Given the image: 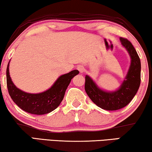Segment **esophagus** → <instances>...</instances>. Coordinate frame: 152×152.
<instances>
[{
  "mask_svg": "<svg viewBox=\"0 0 152 152\" xmlns=\"http://www.w3.org/2000/svg\"><path fill=\"white\" fill-rule=\"evenodd\" d=\"M77 69L78 71H80L81 73H82V72H83V71H84V68H83V66H81V65L78 66Z\"/></svg>",
  "mask_w": 152,
  "mask_h": 152,
  "instance_id": "esophagus-1",
  "label": "esophagus"
}]
</instances>
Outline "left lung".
Returning a JSON list of instances; mask_svg holds the SVG:
<instances>
[{"instance_id": "left-lung-1", "label": "left lung", "mask_w": 152, "mask_h": 152, "mask_svg": "<svg viewBox=\"0 0 152 152\" xmlns=\"http://www.w3.org/2000/svg\"><path fill=\"white\" fill-rule=\"evenodd\" d=\"M120 42L128 53L131 61L128 71L118 89L105 91L98 86L91 77L86 75L85 90L90 99L101 108L116 110L123 108L132 100L140 83V60L132 43L127 39L120 38Z\"/></svg>"}]
</instances>
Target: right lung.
I'll list each match as a JSON object with an SVG mask.
<instances>
[{
  "mask_svg": "<svg viewBox=\"0 0 152 152\" xmlns=\"http://www.w3.org/2000/svg\"><path fill=\"white\" fill-rule=\"evenodd\" d=\"M10 62L7 68V85L9 94L14 103L24 111L33 114H45L59 106L71 81L79 74L77 70L60 75L52 86L39 93H28L17 88L10 75Z\"/></svg>",
  "mask_w": 152,
  "mask_h": 152,
  "instance_id": "obj_1",
  "label": "right lung"
}]
</instances>
